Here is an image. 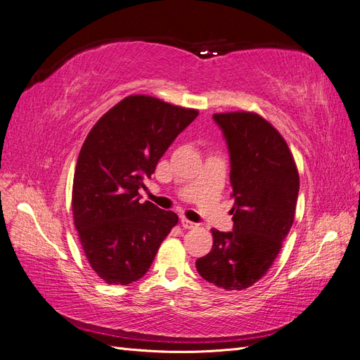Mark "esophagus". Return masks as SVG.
Masks as SVG:
<instances>
[{
    "label": "esophagus",
    "instance_id": "esophagus-1",
    "mask_svg": "<svg viewBox=\"0 0 360 360\" xmlns=\"http://www.w3.org/2000/svg\"><path fill=\"white\" fill-rule=\"evenodd\" d=\"M181 226L184 228V230H193V228H197L198 225L192 222V221H189V219H186V217H181Z\"/></svg>",
    "mask_w": 360,
    "mask_h": 360
}]
</instances>
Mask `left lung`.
I'll use <instances>...</instances> for the list:
<instances>
[{
    "label": "left lung",
    "instance_id": "left-lung-1",
    "mask_svg": "<svg viewBox=\"0 0 360 360\" xmlns=\"http://www.w3.org/2000/svg\"><path fill=\"white\" fill-rule=\"evenodd\" d=\"M231 160L234 228L212 230L213 246L197 259L198 274L226 291L263 278L290 233L299 195V172L285 139L266 118L249 111L213 114Z\"/></svg>",
    "mask_w": 360,
    "mask_h": 360
}]
</instances>
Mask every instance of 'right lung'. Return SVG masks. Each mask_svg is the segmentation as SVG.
Returning a JSON list of instances; mask_svg holds the SVG:
<instances>
[{"label":"right lung","instance_id":"obj_1","mask_svg":"<svg viewBox=\"0 0 360 360\" xmlns=\"http://www.w3.org/2000/svg\"><path fill=\"white\" fill-rule=\"evenodd\" d=\"M198 111L146 94L127 96L86 135L76 162L72 212L86 259L111 285L143 278L179 222L174 212L139 202L143 180Z\"/></svg>","mask_w":360,"mask_h":360}]
</instances>
